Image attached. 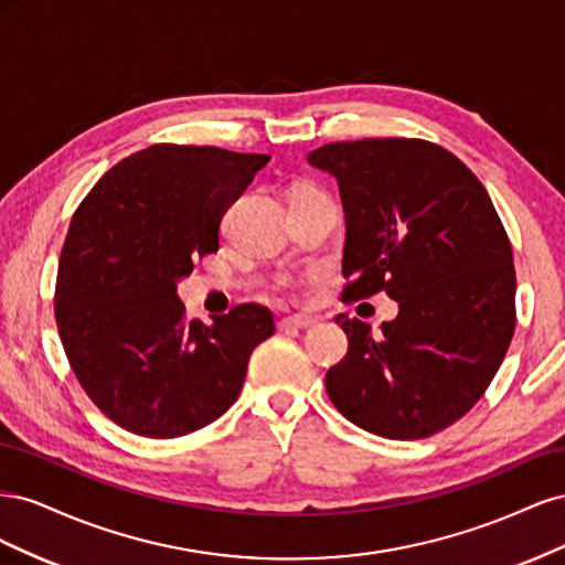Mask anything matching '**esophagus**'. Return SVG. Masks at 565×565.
I'll return each instance as SVG.
<instances>
[{
  "label": "esophagus",
  "mask_w": 565,
  "mask_h": 565,
  "mask_svg": "<svg viewBox=\"0 0 565 565\" xmlns=\"http://www.w3.org/2000/svg\"><path fill=\"white\" fill-rule=\"evenodd\" d=\"M316 318L311 316H287L280 320V330H306V328H313Z\"/></svg>",
  "instance_id": "34e87169"
}]
</instances>
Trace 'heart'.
Here are the masks:
<instances>
[{
	"label": "heart",
	"mask_w": 565,
	"mask_h": 565,
	"mask_svg": "<svg viewBox=\"0 0 565 565\" xmlns=\"http://www.w3.org/2000/svg\"><path fill=\"white\" fill-rule=\"evenodd\" d=\"M316 193H320L318 188H313V185H299L297 191L292 193V198H297V195H316Z\"/></svg>",
	"instance_id": "obj_1"
}]
</instances>
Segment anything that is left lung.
Returning a JSON list of instances; mask_svg holds the SVG:
<instances>
[{"mask_svg": "<svg viewBox=\"0 0 565 565\" xmlns=\"http://www.w3.org/2000/svg\"><path fill=\"white\" fill-rule=\"evenodd\" d=\"M309 162L337 179L347 214L341 299L386 292L398 316H337L344 361L324 374L334 407L393 440L465 417L498 374L516 328L514 254L483 183L422 139L320 146Z\"/></svg>", "mask_w": 565, "mask_h": 565, "instance_id": "left-lung-1", "label": "left lung"}]
</instances>
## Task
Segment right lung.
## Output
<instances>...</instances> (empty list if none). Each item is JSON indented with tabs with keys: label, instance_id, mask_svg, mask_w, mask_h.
Returning <instances> with one entry per match:
<instances>
[{
	"label": "right lung",
	"instance_id": "add662e5",
	"mask_svg": "<svg viewBox=\"0 0 565 565\" xmlns=\"http://www.w3.org/2000/svg\"><path fill=\"white\" fill-rule=\"evenodd\" d=\"M268 156L156 143L79 202L58 259L54 313L77 382L108 419L177 438L241 396L252 351L276 332L262 303L185 320L177 282L218 249V224Z\"/></svg>",
	"mask_w": 565,
	"mask_h": 565
}]
</instances>
